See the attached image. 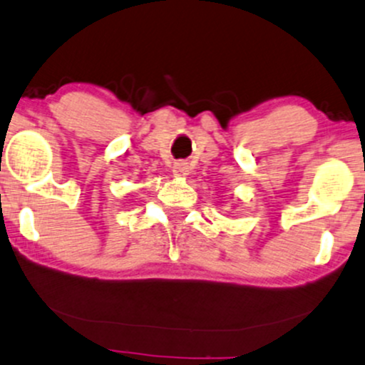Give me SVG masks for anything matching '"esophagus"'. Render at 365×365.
<instances>
[{"label":"esophagus","instance_id":"1","mask_svg":"<svg viewBox=\"0 0 365 365\" xmlns=\"http://www.w3.org/2000/svg\"><path fill=\"white\" fill-rule=\"evenodd\" d=\"M172 172H174V175H178V178H184V175L190 174V167H187L186 162L179 160V162H174V165H172Z\"/></svg>","mask_w":365,"mask_h":365}]
</instances>
